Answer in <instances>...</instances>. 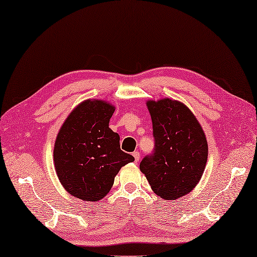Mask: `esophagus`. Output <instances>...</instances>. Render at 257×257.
I'll list each match as a JSON object with an SVG mask.
<instances>
[{
  "mask_svg": "<svg viewBox=\"0 0 257 257\" xmlns=\"http://www.w3.org/2000/svg\"><path fill=\"white\" fill-rule=\"evenodd\" d=\"M133 156H134V160H135V162H139V161H140V153H139L138 151L133 152Z\"/></svg>",
  "mask_w": 257,
  "mask_h": 257,
  "instance_id": "esophagus-1",
  "label": "esophagus"
}]
</instances>
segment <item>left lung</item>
I'll list each match as a JSON object with an SVG mask.
<instances>
[{
	"instance_id": "8db88e82",
	"label": "left lung",
	"mask_w": 257,
	"mask_h": 257,
	"mask_svg": "<svg viewBox=\"0 0 257 257\" xmlns=\"http://www.w3.org/2000/svg\"><path fill=\"white\" fill-rule=\"evenodd\" d=\"M154 150L140 164L150 185L164 200H176L200 182L207 161L205 134L184 104L163 98L149 101Z\"/></svg>"
}]
</instances>
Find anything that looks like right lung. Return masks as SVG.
<instances>
[{
    "mask_svg": "<svg viewBox=\"0 0 257 257\" xmlns=\"http://www.w3.org/2000/svg\"><path fill=\"white\" fill-rule=\"evenodd\" d=\"M114 106L85 101L62 125L54 145L56 174L71 195L99 201L111 190L121 167L134 158L119 148V136L108 127Z\"/></svg>",
    "mask_w": 257,
    "mask_h": 257,
    "instance_id": "obj_1",
    "label": "right lung"
}]
</instances>
